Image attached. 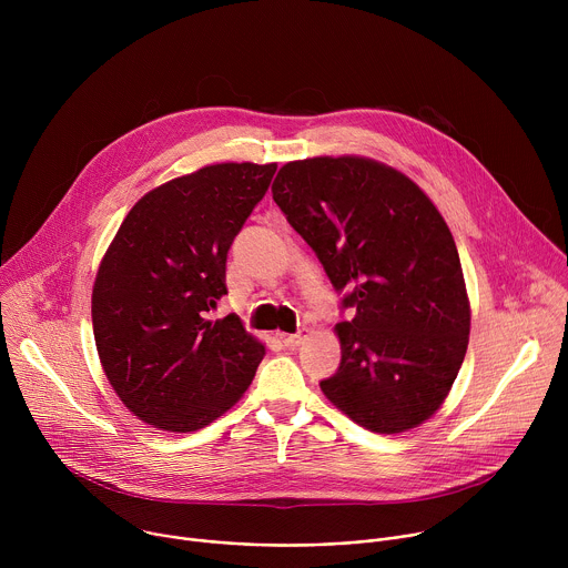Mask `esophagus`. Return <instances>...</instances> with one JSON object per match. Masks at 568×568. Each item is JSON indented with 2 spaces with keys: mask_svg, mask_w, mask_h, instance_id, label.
Masks as SVG:
<instances>
[{
  "mask_svg": "<svg viewBox=\"0 0 568 568\" xmlns=\"http://www.w3.org/2000/svg\"><path fill=\"white\" fill-rule=\"evenodd\" d=\"M303 339H305V335H301V333H296V335H281V342H283V346L285 348H298L301 344H303Z\"/></svg>",
  "mask_w": 568,
  "mask_h": 568,
  "instance_id": "34e87169",
  "label": "esophagus"
}]
</instances>
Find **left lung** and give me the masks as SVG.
I'll list each match as a JSON object with an SVG mask.
<instances>
[{"mask_svg": "<svg viewBox=\"0 0 568 568\" xmlns=\"http://www.w3.org/2000/svg\"><path fill=\"white\" fill-rule=\"evenodd\" d=\"M274 202L314 250L342 305L337 373L321 390L375 434H402L445 402L469 342V298L452 231L425 191L368 156L285 164Z\"/></svg>", "mask_w": 568, "mask_h": 568, "instance_id": "1", "label": "left lung"}]
</instances>
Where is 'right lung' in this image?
Segmentation results:
<instances>
[{
  "instance_id": "1",
  "label": "right lung",
  "mask_w": 568,
  "mask_h": 568,
  "mask_svg": "<svg viewBox=\"0 0 568 568\" xmlns=\"http://www.w3.org/2000/svg\"><path fill=\"white\" fill-rule=\"evenodd\" d=\"M276 164H213L145 193L121 222L92 292L101 366L125 407L164 432H197L229 412L265 346L226 294V254Z\"/></svg>"
}]
</instances>
